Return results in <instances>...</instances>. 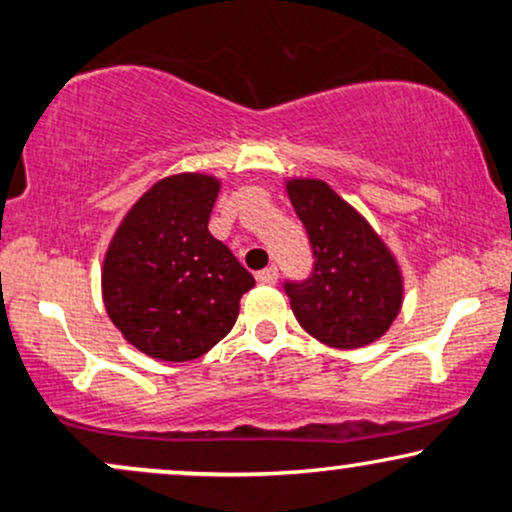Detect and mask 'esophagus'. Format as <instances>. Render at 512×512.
I'll use <instances>...</instances> for the list:
<instances>
[{"instance_id":"34e87169","label":"esophagus","mask_w":512,"mask_h":512,"mask_svg":"<svg viewBox=\"0 0 512 512\" xmlns=\"http://www.w3.org/2000/svg\"><path fill=\"white\" fill-rule=\"evenodd\" d=\"M276 279H279V269L276 267H267L262 272H257V281L260 284H276Z\"/></svg>"}]
</instances>
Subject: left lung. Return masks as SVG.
Listing matches in <instances>:
<instances>
[{
  "label": "left lung",
  "instance_id": "8db88e82",
  "mask_svg": "<svg viewBox=\"0 0 512 512\" xmlns=\"http://www.w3.org/2000/svg\"><path fill=\"white\" fill-rule=\"evenodd\" d=\"M286 192L315 260L308 279L284 281L296 320L337 349H358L383 337L402 308L395 257L327 182L291 180Z\"/></svg>",
  "mask_w": 512,
  "mask_h": 512
}]
</instances>
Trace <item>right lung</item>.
Returning <instances> with one entry per match:
<instances>
[{
	"mask_svg": "<svg viewBox=\"0 0 512 512\" xmlns=\"http://www.w3.org/2000/svg\"><path fill=\"white\" fill-rule=\"evenodd\" d=\"M219 195L211 175L156 182L129 209L103 262V301L125 339L158 361H192L233 330L255 286L248 269L209 233Z\"/></svg>",
	"mask_w": 512,
	"mask_h": 512,
	"instance_id": "1",
	"label": "right lung"
}]
</instances>
